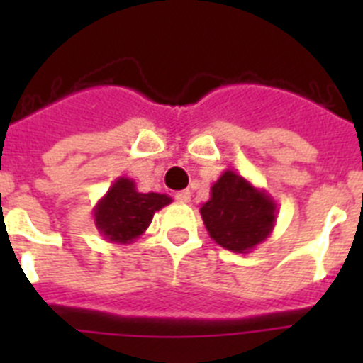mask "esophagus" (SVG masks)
I'll return each mask as SVG.
<instances>
[{
  "label": "esophagus",
  "mask_w": 363,
  "mask_h": 363,
  "mask_svg": "<svg viewBox=\"0 0 363 363\" xmlns=\"http://www.w3.org/2000/svg\"><path fill=\"white\" fill-rule=\"evenodd\" d=\"M174 198H176V201H179V203H189V201H191V192L179 191Z\"/></svg>",
  "instance_id": "1"
}]
</instances>
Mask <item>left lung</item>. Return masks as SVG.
Segmentation results:
<instances>
[{"instance_id":"obj_1","label":"left lung","mask_w":363,"mask_h":363,"mask_svg":"<svg viewBox=\"0 0 363 363\" xmlns=\"http://www.w3.org/2000/svg\"><path fill=\"white\" fill-rule=\"evenodd\" d=\"M209 236L227 251L251 252L265 242L277 223V203L265 189H258L238 172L227 169L211 187L201 205Z\"/></svg>"}]
</instances>
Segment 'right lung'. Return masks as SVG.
Wrapping results in <instances>:
<instances>
[{"mask_svg":"<svg viewBox=\"0 0 363 363\" xmlns=\"http://www.w3.org/2000/svg\"><path fill=\"white\" fill-rule=\"evenodd\" d=\"M172 201L160 192H140L134 179L120 178L108 187L94 207V223L107 242L127 245L140 238L150 225L156 211Z\"/></svg>","mask_w":363,"mask_h":363,"instance_id":"add662e5","label":"right lung"}]
</instances>
